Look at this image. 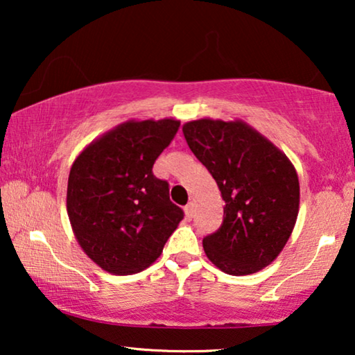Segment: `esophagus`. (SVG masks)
<instances>
[{"mask_svg": "<svg viewBox=\"0 0 355 355\" xmlns=\"http://www.w3.org/2000/svg\"><path fill=\"white\" fill-rule=\"evenodd\" d=\"M184 211H186L187 220H192V216H193V203L192 202L187 203V205L184 207Z\"/></svg>", "mask_w": 355, "mask_h": 355, "instance_id": "obj_1", "label": "esophagus"}]
</instances>
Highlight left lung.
I'll return each instance as SVG.
<instances>
[{
	"label": "left lung",
	"mask_w": 355,
	"mask_h": 355,
	"mask_svg": "<svg viewBox=\"0 0 355 355\" xmlns=\"http://www.w3.org/2000/svg\"><path fill=\"white\" fill-rule=\"evenodd\" d=\"M182 132L225 200L220 230L203 237V250L227 275L257 273L293 234L300 193L295 168L244 121L197 119Z\"/></svg>",
	"instance_id": "obj_1"
}]
</instances>
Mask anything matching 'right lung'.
Listing matches in <instances>:
<instances>
[{
    "mask_svg": "<svg viewBox=\"0 0 355 355\" xmlns=\"http://www.w3.org/2000/svg\"><path fill=\"white\" fill-rule=\"evenodd\" d=\"M176 119L128 121L94 140L72 163L67 215L82 250L113 275L139 273L163 252L184 211L153 163L171 144Z\"/></svg>",
    "mask_w": 355,
    "mask_h": 355,
    "instance_id": "add662e5",
    "label": "right lung"
}]
</instances>
